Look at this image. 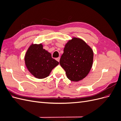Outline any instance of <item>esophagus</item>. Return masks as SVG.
Segmentation results:
<instances>
[{"label": "esophagus", "instance_id": "34e87169", "mask_svg": "<svg viewBox=\"0 0 121 121\" xmlns=\"http://www.w3.org/2000/svg\"><path fill=\"white\" fill-rule=\"evenodd\" d=\"M60 60V57H57V58H56V60L57 61H58V62H59Z\"/></svg>", "mask_w": 121, "mask_h": 121}]
</instances>
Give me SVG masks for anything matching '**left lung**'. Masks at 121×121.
<instances>
[{"label": "left lung", "mask_w": 121, "mask_h": 121, "mask_svg": "<svg viewBox=\"0 0 121 121\" xmlns=\"http://www.w3.org/2000/svg\"><path fill=\"white\" fill-rule=\"evenodd\" d=\"M93 60V52L91 47L82 39L74 37L65 45L60 64L67 78L78 82L88 74Z\"/></svg>", "instance_id": "left-lung-1"}]
</instances>
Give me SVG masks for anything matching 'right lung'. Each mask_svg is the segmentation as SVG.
Segmentation results:
<instances>
[{
  "label": "right lung",
  "instance_id": "add662e5",
  "mask_svg": "<svg viewBox=\"0 0 121 121\" xmlns=\"http://www.w3.org/2000/svg\"><path fill=\"white\" fill-rule=\"evenodd\" d=\"M25 62L28 71L38 79L48 77L52 69L59 64L52 58L50 53L43 48L42 44L30 45L25 54Z\"/></svg>",
  "mask_w": 121,
  "mask_h": 121
}]
</instances>
